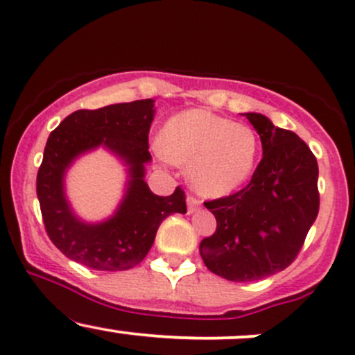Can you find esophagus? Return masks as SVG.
I'll return each instance as SVG.
<instances>
[{
	"label": "esophagus",
	"instance_id": "34e87169",
	"mask_svg": "<svg viewBox=\"0 0 355 355\" xmlns=\"http://www.w3.org/2000/svg\"><path fill=\"white\" fill-rule=\"evenodd\" d=\"M187 207H189V214L197 212V210L200 209V200H198V198H196V197L189 196V197H187Z\"/></svg>",
	"mask_w": 355,
	"mask_h": 355
}]
</instances>
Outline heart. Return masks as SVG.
I'll return each mask as SVG.
<instances>
[{"label": "heart", "instance_id": "obj_1", "mask_svg": "<svg viewBox=\"0 0 355 355\" xmlns=\"http://www.w3.org/2000/svg\"><path fill=\"white\" fill-rule=\"evenodd\" d=\"M155 146L165 162L189 165L190 184L209 197L229 196L246 184L259 151L251 128L207 109L175 114Z\"/></svg>", "mask_w": 355, "mask_h": 355}]
</instances>
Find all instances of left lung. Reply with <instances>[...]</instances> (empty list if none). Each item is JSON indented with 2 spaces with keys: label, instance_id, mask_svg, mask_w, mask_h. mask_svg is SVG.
<instances>
[{
  "label": "left lung",
  "instance_id": "1",
  "mask_svg": "<svg viewBox=\"0 0 355 355\" xmlns=\"http://www.w3.org/2000/svg\"><path fill=\"white\" fill-rule=\"evenodd\" d=\"M263 145L251 182L239 192L205 202L217 229L200 243L205 266L229 282H258L293 263L317 219V158L293 131L246 112Z\"/></svg>",
  "mask_w": 355,
  "mask_h": 355
}]
</instances>
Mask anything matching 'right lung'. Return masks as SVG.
Here are the masks:
<instances>
[{"label": "right lung", "mask_w": 355, "mask_h": 355, "mask_svg": "<svg viewBox=\"0 0 355 355\" xmlns=\"http://www.w3.org/2000/svg\"><path fill=\"white\" fill-rule=\"evenodd\" d=\"M155 101L80 109L67 116L46 139L37 175V196L50 241L76 263L97 271H124L145 259L155 236L170 214H185L180 187L168 197L155 196L145 182L148 133ZM103 146L123 162L128 180L119 209L107 220L85 223L73 212L64 192V175L79 156Z\"/></svg>", "instance_id": "obj_1"}]
</instances>
